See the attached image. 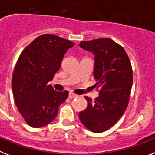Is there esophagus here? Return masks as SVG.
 Returning a JSON list of instances; mask_svg holds the SVG:
<instances>
[{"mask_svg": "<svg viewBox=\"0 0 155 155\" xmlns=\"http://www.w3.org/2000/svg\"><path fill=\"white\" fill-rule=\"evenodd\" d=\"M68 97H69V99H73V98L78 97V95H75V94H74V93H72V92H70L68 95Z\"/></svg>", "mask_w": 155, "mask_h": 155, "instance_id": "esophagus-1", "label": "esophagus"}]
</instances>
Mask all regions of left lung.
Listing matches in <instances>:
<instances>
[{"instance_id": "left-lung-1", "label": "left lung", "mask_w": 155, "mask_h": 155, "mask_svg": "<svg viewBox=\"0 0 155 155\" xmlns=\"http://www.w3.org/2000/svg\"><path fill=\"white\" fill-rule=\"evenodd\" d=\"M80 47L94 56L93 75L100 87L95 100L79 113L81 123L89 130L101 133L118 122L127 107L133 84L130 60L121 45L108 38L80 42Z\"/></svg>"}]
</instances>
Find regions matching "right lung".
I'll return each instance as SVG.
<instances>
[{"label": "right lung", "instance_id": "obj_1", "mask_svg": "<svg viewBox=\"0 0 155 155\" xmlns=\"http://www.w3.org/2000/svg\"><path fill=\"white\" fill-rule=\"evenodd\" d=\"M75 44L51 34L35 39L19 57L12 88L19 112L32 127L53 121L68 91H56L48 83L59 71L66 51Z\"/></svg>", "mask_w": 155, "mask_h": 155}]
</instances>
